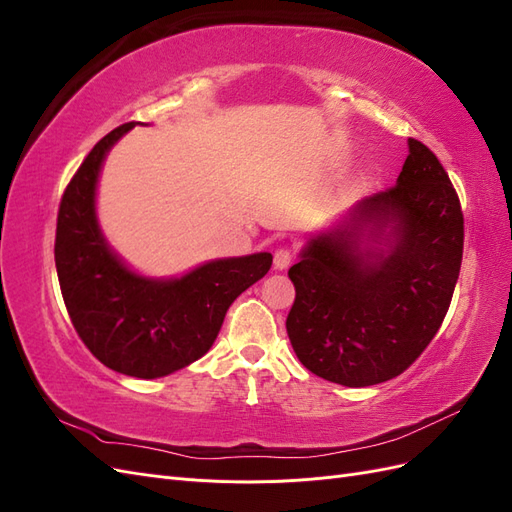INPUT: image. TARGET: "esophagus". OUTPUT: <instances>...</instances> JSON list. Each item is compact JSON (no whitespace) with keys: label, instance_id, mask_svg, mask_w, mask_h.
<instances>
[{"label":"esophagus","instance_id":"1","mask_svg":"<svg viewBox=\"0 0 512 512\" xmlns=\"http://www.w3.org/2000/svg\"><path fill=\"white\" fill-rule=\"evenodd\" d=\"M292 262V252L288 250V247H280V250H275V256H273V267L277 271H284L288 269V265Z\"/></svg>","mask_w":512,"mask_h":512}]
</instances>
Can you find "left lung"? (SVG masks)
Returning <instances> with one entry per match:
<instances>
[{
    "label": "left lung",
    "mask_w": 512,
    "mask_h": 512,
    "mask_svg": "<svg viewBox=\"0 0 512 512\" xmlns=\"http://www.w3.org/2000/svg\"><path fill=\"white\" fill-rule=\"evenodd\" d=\"M461 256L459 196L433 151L408 138L393 188L318 232L290 267L294 354L312 374L344 386L399 376L438 333Z\"/></svg>",
    "instance_id": "8db88e82"
}]
</instances>
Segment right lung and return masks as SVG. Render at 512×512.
<instances>
[{
	"mask_svg": "<svg viewBox=\"0 0 512 512\" xmlns=\"http://www.w3.org/2000/svg\"><path fill=\"white\" fill-rule=\"evenodd\" d=\"M134 126L130 121L108 132L68 183L57 213L55 267L70 320L89 352L119 374L153 380L209 352L228 307L267 275L273 256L209 260L166 280L132 271L102 235L96 192L106 153Z\"/></svg>",
	"mask_w": 512,
	"mask_h": 512,
	"instance_id": "1",
	"label": "right lung"
}]
</instances>
